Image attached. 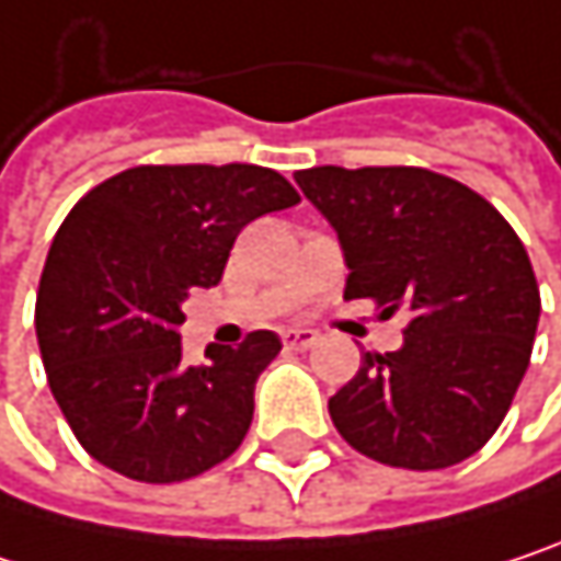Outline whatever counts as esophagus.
I'll return each mask as SVG.
<instances>
[{"instance_id": "1", "label": "esophagus", "mask_w": 561, "mask_h": 561, "mask_svg": "<svg viewBox=\"0 0 561 561\" xmlns=\"http://www.w3.org/2000/svg\"><path fill=\"white\" fill-rule=\"evenodd\" d=\"M282 344L288 351H308V347L318 344V331H311V328H288V331H282Z\"/></svg>"}]
</instances>
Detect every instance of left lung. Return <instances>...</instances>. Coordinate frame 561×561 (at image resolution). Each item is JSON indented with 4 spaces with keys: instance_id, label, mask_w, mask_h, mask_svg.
<instances>
[{
    "instance_id": "obj_1",
    "label": "left lung",
    "mask_w": 561,
    "mask_h": 561,
    "mask_svg": "<svg viewBox=\"0 0 561 561\" xmlns=\"http://www.w3.org/2000/svg\"><path fill=\"white\" fill-rule=\"evenodd\" d=\"M334 227L344 298L412 314L402 347L364 354L328 399L360 455L409 471L471 458L504 422L529 367L539 285L513 227L481 194L428 169L295 171Z\"/></svg>"
}]
</instances>
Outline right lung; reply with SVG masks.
<instances>
[{"instance_id": "right-lung-1", "label": "right lung", "mask_w": 561, "mask_h": 561, "mask_svg": "<svg viewBox=\"0 0 561 561\" xmlns=\"http://www.w3.org/2000/svg\"><path fill=\"white\" fill-rule=\"evenodd\" d=\"M298 201L260 165H139L73 204L42 273L35 331L48 387L90 458L174 484L240 448L279 334L210 344L207 364L187 367L181 301L220 282L247 224Z\"/></svg>"}]
</instances>
